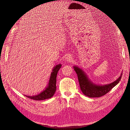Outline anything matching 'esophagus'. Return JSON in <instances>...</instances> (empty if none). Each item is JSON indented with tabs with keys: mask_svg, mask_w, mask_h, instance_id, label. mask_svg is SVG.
<instances>
[{
	"mask_svg": "<svg viewBox=\"0 0 130 130\" xmlns=\"http://www.w3.org/2000/svg\"><path fill=\"white\" fill-rule=\"evenodd\" d=\"M72 60V57L71 56V55H67V57H66V61L67 62H70Z\"/></svg>",
	"mask_w": 130,
	"mask_h": 130,
	"instance_id": "esophagus-1",
	"label": "esophagus"
}]
</instances>
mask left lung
I'll list each match as a JSON object with an SVG mask.
<instances>
[{"label": "left lung", "instance_id": "8db88e82", "mask_svg": "<svg viewBox=\"0 0 130 130\" xmlns=\"http://www.w3.org/2000/svg\"><path fill=\"white\" fill-rule=\"evenodd\" d=\"M74 69L77 74L81 91L84 95L90 98H99L105 95L119 83L123 75L121 74L117 80L111 84L100 86L92 83L81 69L76 66H74Z\"/></svg>", "mask_w": 130, "mask_h": 130}]
</instances>
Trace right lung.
<instances>
[{"label":"right lung","instance_id":"add662e5","mask_svg":"<svg viewBox=\"0 0 130 130\" xmlns=\"http://www.w3.org/2000/svg\"><path fill=\"white\" fill-rule=\"evenodd\" d=\"M61 64H59L58 65H56L54 68L53 72L52 74H51L48 86L45 88L44 91H43L40 94H38V95L35 96H25L29 98V99H33L35 100H43L52 98L56 92L57 74L58 70L61 68Z\"/></svg>","mask_w":130,"mask_h":130}]
</instances>
